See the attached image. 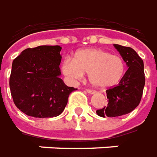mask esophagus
<instances>
[{
    "instance_id": "obj_1",
    "label": "esophagus",
    "mask_w": 157,
    "mask_h": 157,
    "mask_svg": "<svg viewBox=\"0 0 157 157\" xmlns=\"http://www.w3.org/2000/svg\"><path fill=\"white\" fill-rule=\"evenodd\" d=\"M85 90H86V92L89 93V94H94V93H95V91L92 90H90V89H86Z\"/></svg>"
}]
</instances>
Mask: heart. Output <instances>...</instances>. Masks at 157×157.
Masks as SVG:
<instances>
[{"label": "heart", "mask_w": 157, "mask_h": 157, "mask_svg": "<svg viewBox=\"0 0 157 157\" xmlns=\"http://www.w3.org/2000/svg\"><path fill=\"white\" fill-rule=\"evenodd\" d=\"M125 63L117 55L101 49H83L77 52L73 60L66 58L62 70L72 80L81 79L88 73L89 80L94 87L106 90L118 84L125 73Z\"/></svg>", "instance_id": "heart-1"}]
</instances>
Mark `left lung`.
Segmentation results:
<instances>
[{
    "label": "left lung",
    "mask_w": 157,
    "mask_h": 157,
    "mask_svg": "<svg viewBox=\"0 0 157 157\" xmlns=\"http://www.w3.org/2000/svg\"><path fill=\"white\" fill-rule=\"evenodd\" d=\"M119 52L128 70L119 84L107 89V106L96 111L97 115L102 117H119L131 112L137 107L143 94L145 78L144 63L134 49L114 44Z\"/></svg>",
    "instance_id": "1"
}]
</instances>
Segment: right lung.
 Wrapping results in <instances>:
<instances>
[{"label":"right lung","instance_id":"obj_1","mask_svg":"<svg viewBox=\"0 0 157 157\" xmlns=\"http://www.w3.org/2000/svg\"><path fill=\"white\" fill-rule=\"evenodd\" d=\"M59 45H40L25 49L13 60L9 85L14 104L34 117L59 116L71 92L60 78L62 56Z\"/></svg>","mask_w":157,"mask_h":157}]
</instances>
